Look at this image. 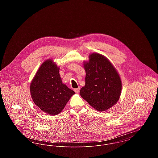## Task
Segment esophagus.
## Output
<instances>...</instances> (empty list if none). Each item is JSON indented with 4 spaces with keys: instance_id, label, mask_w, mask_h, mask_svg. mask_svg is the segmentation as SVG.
Wrapping results in <instances>:
<instances>
[{
    "instance_id": "34e87169",
    "label": "esophagus",
    "mask_w": 158,
    "mask_h": 158,
    "mask_svg": "<svg viewBox=\"0 0 158 158\" xmlns=\"http://www.w3.org/2000/svg\"><path fill=\"white\" fill-rule=\"evenodd\" d=\"M80 87H78V88L74 89V90H75V92L76 93H78V92H79V91H80Z\"/></svg>"
}]
</instances>
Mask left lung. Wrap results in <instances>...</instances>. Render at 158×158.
<instances>
[{
    "instance_id": "left-lung-1",
    "label": "left lung",
    "mask_w": 158,
    "mask_h": 158,
    "mask_svg": "<svg viewBox=\"0 0 158 158\" xmlns=\"http://www.w3.org/2000/svg\"><path fill=\"white\" fill-rule=\"evenodd\" d=\"M85 86L80 95L92 107L99 111L108 110L118 100L122 82L115 69L105 56L92 53L85 63Z\"/></svg>"
}]
</instances>
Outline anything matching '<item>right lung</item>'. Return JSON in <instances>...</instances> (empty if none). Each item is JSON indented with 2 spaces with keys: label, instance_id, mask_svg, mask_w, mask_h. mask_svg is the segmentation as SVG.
<instances>
[{
  "label": "right lung",
  "instance_id": "right-lung-1",
  "mask_svg": "<svg viewBox=\"0 0 158 158\" xmlns=\"http://www.w3.org/2000/svg\"><path fill=\"white\" fill-rule=\"evenodd\" d=\"M59 68L52 60L40 66L30 85L35 105L43 112L56 115L61 112L75 92L63 84Z\"/></svg>",
  "mask_w": 158,
  "mask_h": 158
}]
</instances>
